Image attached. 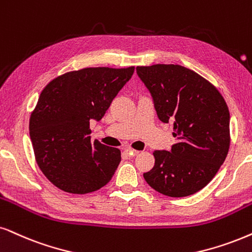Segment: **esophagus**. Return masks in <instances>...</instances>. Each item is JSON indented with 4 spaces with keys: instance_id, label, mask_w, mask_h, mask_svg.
Listing matches in <instances>:
<instances>
[{
    "instance_id": "esophagus-1",
    "label": "esophagus",
    "mask_w": 252,
    "mask_h": 252,
    "mask_svg": "<svg viewBox=\"0 0 252 252\" xmlns=\"http://www.w3.org/2000/svg\"><path fill=\"white\" fill-rule=\"evenodd\" d=\"M126 154H128L129 156H131V157H133V156H136V155L139 154L138 150H135V149H131V148L126 149Z\"/></svg>"
}]
</instances>
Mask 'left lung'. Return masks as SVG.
Segmentation results:
<instances>
[{"label": "left lung", "mask_w": 252, "mask_h": 252, "mask_svg": "<svg viewBox=\"0 0 252 252\" xmlns=\"http://www.w3.org/2000/svg\"><path fill=\"white\" fill-rule=\"evenodd\" d=\"M158 119L173 123L176 144L156 150L155 166L143 174L157 192L189 196L211 183L230 145V115L224 98L211 82L180 65L138 66Z\"/></svg>", "instance_id": "left-lung-1"}]
</instances>
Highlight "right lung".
I'll list each match as a JSON object with an SVG mask.
<instances>
[{
  "label": "right lung",
  "instance_id": "right-lung-1",
  "mask_svg": "<svg viewBox=\"0 0 252 252\" xmlns=\"http://www.w3.org/2000/svg\"><path fill=\"white\" fill-rule=\"evenodd\" d=\"M135 67H89L53 79L30 117L34 157L45 177L68 193L86 194L109 183L121 151L95 139L91 121H100Z\"/></svg>",
  "mask_w": 252,
  "mask_h": 252
}]
</instances>
